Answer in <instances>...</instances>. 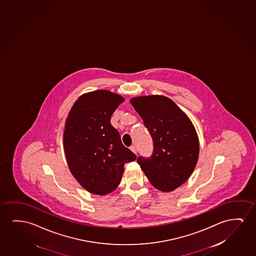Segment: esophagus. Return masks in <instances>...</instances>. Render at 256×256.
I'll list each match as a JSON object with an SVG mask.
<instances>
[{"instance_id": "obj_1", "label": "esophagus", "mask_w": 256, "mask_h": 256, "mask_svg": "<svg viewBox=\"0 0 256 256\" xmlns=\"http://www.w3.org/2000/svg\"><path fill=\"white\" fill-rule=\"evenodd\" d=\"M130 151L134 152V154H137V148H135V146H130Z\"/></svg>"}]
</instances>
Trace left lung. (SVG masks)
Wrapping results in <instances>:
<instances>
[{"instance_id": "left-lung-1", "label": "left lung", "mask_w": 256, "mask_h": 256, "mask_svg": "<svg viewBox=\"0 0 256 256\" xmlns=\"http://www.w3.org/2000/svg\"><path fill=\"white\" fill-rule=\"evenodd\" d=\"M130 102L154 142L151 157H138V163L154 187L174 190L190 177L198 163L199 138L194 124L164 96H142Z\"/></svg>"}]
</instances>
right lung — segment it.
<instances>
[{
	"mask_svg": "<svg viewBox=\"0 0 256 256\" xmlns=\"http://www.w3.org/2000/svg\"><path fill=\"white\" fill-rule=\"evenodd\" d=\"M124 98L112 91L82 94L66 119L63 146L69 170L91 194L104 196L122 180L124 164L136 160L122 144L110 118Z\"/></svg>",
	"mask_w": 256,
	"mask_h": 256,
	"instance_id": "1",
	"label": "right lung"
}]
</instances>
